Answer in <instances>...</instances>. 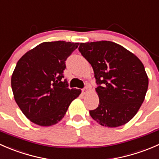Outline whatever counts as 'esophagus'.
Wrapping results in <instances>:
<instances>
[{"instance_id": "1", "label": "esophagus", "mask_w": 159, "mask_h": 159, "mask_svg": "<svg viewBox=\"0 0 159 159\" xmlns=\"http://www.w3.org/2000/svg\"><path fill=\"white\" fill-rule=\"evenodd\" d=\"M89 93V88L88 87H85L84 89H82V94H86Z\"/></svg>"}]
</instances>
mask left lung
<instances>
[{
	"label": "left lung",
	"mask_w": 159,
	"mask_h": 159,
	"mask_svg": "<svg viewBox=\"0 0 159 159\" xmlns=\"http://www.w3.org/2000/svg\"><path fill=\"white\" fill-rule=\"evenodd\" d=\"M78 50L91 65L99 98L89 111L101 125L116 128L129 122L145 100L148 78L137 56L120 44L101 41L81 43Z\"/></svg>",
	"instance_id": "left-lung-1"
}]
</instances>
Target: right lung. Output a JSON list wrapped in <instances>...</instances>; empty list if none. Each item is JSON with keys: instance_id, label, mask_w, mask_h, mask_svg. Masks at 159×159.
<instances>
[{"instance_id": "right-lung-1", "label": "right lung", "mask_w": 159, "mask_h": 159, "mask_svg": "<svg viewBox=\"0 0 159 159\" xmlns=\"http://www.w3.org/2000/svg\"><path fill=\"white\" fill-rule=\"evenodd\" d=\"M79 43L48 41L25 53L11 76L14 100L24 115L40 126H51L64 118L80 89H68L65 61Z\"/></svg>"}]
</instances>
